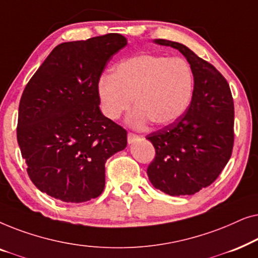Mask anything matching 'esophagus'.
Returning <instances> with one entry per match:
<instances>
[{"mask_svg":"<svg viewBox=\"0 0 258 258\" xmlns=\"http://www.w3.org/2000/svg\"><path fill=\"white\" fill-rule=\"evenodd\" d=\"M139 140H140V136L139 135H136V134H133V133H128V143L129 144L135 143Z\"/></svg>","mask_w":258,"mask_h":258,"instance_id":"obj_1","label":"esophagus"}]
</instances>
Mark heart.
<instances>
[{
	"instance_id": "1",
	"label": "heart",
	"mask_w": 258,
	"mask_h": 258,
	"mask_svg": "<svg viewBox=\"0 0 258 258\" xmlns=\"http://www.w3.org/2000/svg\"><path fill=\"white\" fill-rule=\"evenodd\" d=\"M194 91L192 70L184 59L142 54L118 63L111 76L102 77L97 94L102 112L117 119L128 110L132 98L134 126L167 125L184 114Z\"/></svg>"
}]
</instances>
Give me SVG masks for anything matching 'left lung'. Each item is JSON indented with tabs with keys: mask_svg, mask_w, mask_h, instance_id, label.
I'll return each mask as SVG.
<instances>
[{
	"mask_svg": "<svg viewBox=\"0 0 258 258\" xmlns=\"http://www.w3.org/2000/svg\"><path fill=\"white\" fill-rule=\"evenodd\" d=\"M154 42L184 56L194 74V91L181 117L147 136L156 151L147 174L168 195H194L220 176L231 156L234 100L227 80L213 64L178 42Z\"/></svg>",
	"mask_w": 258,
	"mask_h": 258,
	"instance_id": "left-lung-1",
	"label": "left lung"
}]
</instances>
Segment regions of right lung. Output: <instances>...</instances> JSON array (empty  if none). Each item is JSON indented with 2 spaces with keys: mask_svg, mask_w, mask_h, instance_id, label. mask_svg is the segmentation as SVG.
<instances>
[{
  "mask_svg": "<svg viewBox=\"0 0 258 258\" xmlns=\"http://www.w3.org/2000/svg\"><path fill=\"white\" fill-rule=\"evenodd\" d=\"M125 45L119 34L58 44L24 88L17 142L42 192L82 203L103 191L104 164L126 147V132L102 114L97 88L107 62Z\"/></svg>",
  "mask_w": 258,
  "mask_h": 258,
  "instance_id": "obj_1",
  "label": "right lung"
}]
</instances>
